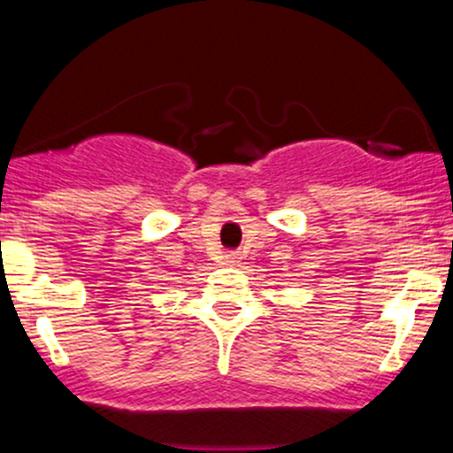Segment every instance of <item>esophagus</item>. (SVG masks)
Listing matches in <instances>:
<instances>
[{"mask_svg": "<svg viewBox=\"0 0 453 453\" xmlns=\"http://www.w3.org/2000/svg\"><path fill=\"white\" fill-rule=\"evenodd\" d=\"M236 258H239V256H236V254H227V263H236Z\"/></svg>", "mask_w": 453, "mask_h": 453, "instance_id": "esophagus-1", "label": "esophagus"}]
</instances>
